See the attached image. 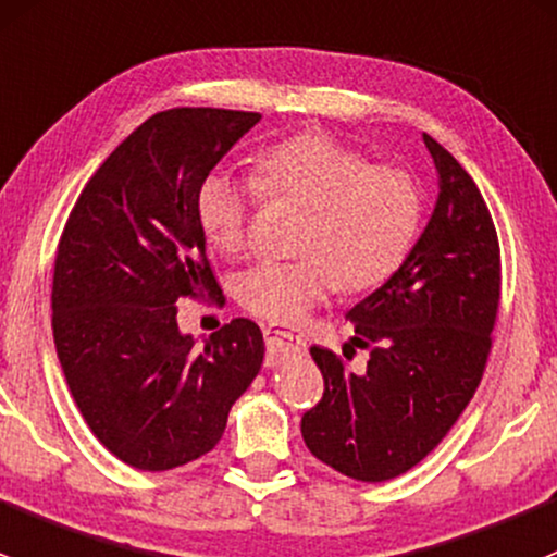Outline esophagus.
Instances as JSON below:
<instances>
[{"mask_svg": "<svg viewBox=\"0 0 557 557\" xmlns=\"http://www.w3.org/2000/svg\"><path fill=\"white\" fill-rule=\"evenodd\" d=\"M262 335H265L268 346V364L284 362L286 357H297V354H302V348H306V343H302L300 337L292 335V332L286 330H278V326H265Z\"/></svg>", "mask_w": 557, "mask_h": 557, "instance_id": "1", "label": "esophagus"}]
</instances>
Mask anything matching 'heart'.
<instances>
[{"label":"heart","instance_id":"b5f03b06","mask_svg":"<svg viewBox=\"0 0 557 557\" xmlns=\"http://www.w3.org/2000/svg\"><path fill=\"white\" fill-rule=\"evenodd\" d=\"M260 193L308 206L302 257L268 260L238 278V302L271 324H300L337 289L364 292L388 281L421 233L423 195L403 165L370 163L326 134H297L257 158L255 180L209 171L195 195L206 240L238 251Z\"/></svg>","mask_w":557,"mask_h":557}]
</instances>
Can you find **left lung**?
<instances>
[{
	"label": "left lung",
	"instance_id": "1",
	"mask_svg": "<svg viewBox=\"0 0 557 557\" xmlns=\"http://www.w3.org/2000/svg\"><path fill=\"white\" fill-rule=\"evenodd\" d=\"M423 145L440 176L432 220L405 265L346 313L351 343L370 351L367 370L311 348L324 397L302 416V440L362 483L399 478L443 443L483 381L502 300V251L483 195L443 145L426 134Z\"/></svg>",
	"mask_w": 557,
	"mask_h": 557
}]
</instances>
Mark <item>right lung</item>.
<instances>
[{
    "mask_svg": "<svg viewBox=\"0 0 557 557\" xmlns=\"http://www.w3.org/2000/svg\"><path fill=\"white\" fill-rule=\"evenodd\" d=\"M257 112L176 107L139 125L79 193L53 268V341L74 405L104 448L145 472L209 453L265 357L233 319L195 351L176 302H225L195 214L203 176Z\"/></svg>",
    "mask_w": 557,
    "mask_h": 557,
    "instance_id": "1",
    "label": "right lung"
}]
</instances>
